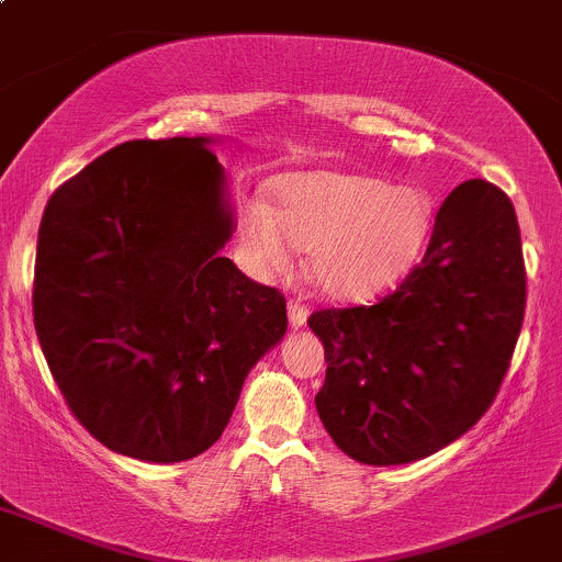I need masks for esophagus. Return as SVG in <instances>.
Segmentation results:
<instances>
[{"mask_svg":"<svg viewBox=\"0 0 562 562\" xmlns=\"http://www.w3.org/2000/svg\"><path fill=\"white\" fill-rule=\"evenodd\" d=\"M306 317H310V310H306L304 304H301V301H291V304H288V319H291V325L293 328H301V325L306 323Z\"/></svg>","mask_w":562,"mask_h":562,"instance_id":"esophagus-1","label":"esophagus"}]
</instances>
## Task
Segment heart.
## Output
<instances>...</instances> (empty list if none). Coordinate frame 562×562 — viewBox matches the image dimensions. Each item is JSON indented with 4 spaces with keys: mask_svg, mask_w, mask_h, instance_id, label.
<instances>
[{
    "mask_svg": "<svg viewBox=\"0 0 562 562\" xmlns=\"http://www.w3.org/2000/svg\"><path fill=\"white\" fill-rule=\"evenodd\" d=\"M277 211L261 200L239 205V237L261 271H285L306 250L314 285L333 299H362L390 288L422 256L431 229V196L362 172L306 170L274 183Z\"/></svg>",
    "mask_w": 562,
    "mask_h": 562,
    "instance_id": "heart-1",
    "label": "heart"
}]
</instances>
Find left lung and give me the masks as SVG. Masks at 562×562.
Returning <instances> with one entry per match:
<instances>
[{
  "instance_id": "1",
  "label": "left lung",
  "mask_w": 562,
  "mask_h": 562,
  "mask_svg": "<svg viewBox=\"0 0 562 562\" xmlns=\"http://www.w3.org/2000/svg\"><path fill=\"white\" fill-rule=\"evenodd\" d=\"M526 312L515 207L488 181H464L437 211L429 248L373 306L319 310V422L360 464L427 459L491 408Z\"/></svg>"
}]
</instances>
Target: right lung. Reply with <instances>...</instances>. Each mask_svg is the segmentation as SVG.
Listing matches in <instances>:
<instances>
[{
	"instance_id": "obj_1",
	"label": "right lung",
	"mask_w": 562,
	"mask_h": 562,
	"mask_svg": "<svg viewBox=\"0 0 562 562\" xmlns=\"http://www.w3.org/2000/svg\"><path fill=\"white\" fill-rule=\"evenodd\" d=\"M218 138L127 140L50 196L34 328L74 416L154 464L221 437L250 368L282 341L285 299L221 256L234 234Z\"/></svg>"
}]
</instances>
